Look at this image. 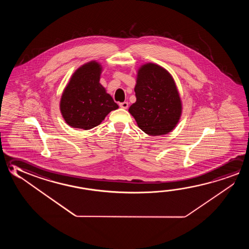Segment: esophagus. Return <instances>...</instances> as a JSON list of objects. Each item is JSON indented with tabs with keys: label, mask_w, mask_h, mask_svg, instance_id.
Wrapping results in <instances>:
<instances>
[{
	"label": "esophagus",
	"mask_w": 249,
	"mask_h": 249,
	"mask_svg": "<svg viewBox=\"0 0 249 249\" xmlns=\"http://www.w3.org/2000/svg\"><path fill=\"white\" fill-rule=\"evenodd\" d=\"M119 105H120V107H121L122 108H123V109H126V108L128 107V103L126 102H122V103H120Z\"/></svg>",
	"instance_id": "obj_1"
}]
</instances>
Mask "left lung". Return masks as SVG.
Returning a JSON list of instances; mask_svg holds the SVG:
<instances>
[{
    "instance_id": "left-lung-1",
    "label": "left lung",
    "mask_w": 249,
    "mask_h": 249,
    "mask_svg": "<svg viewBox=\"0 0 249 249\" xmlns=\"http://www.w3.org/2000/svg\"><path fill=\"white\" fill-rule=\"evenodd\" d=\"M136 102L128 112L139 127L151 136L174 130L182 114V102L174 78L163 67L147 62L139 68L135 87Z\"/></svg>"
}]
</instances>
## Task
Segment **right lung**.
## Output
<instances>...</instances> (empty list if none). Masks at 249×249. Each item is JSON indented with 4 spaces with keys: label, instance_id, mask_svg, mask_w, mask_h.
<instances>
[{
    "label": "right lung",
    "instance_id": "obj_1",
    "mask_svg": "<svg viewBox=\"0 0 249 249\" xmlns=\"http://www.w3.org/2000/svg\"><path fill=\"white\" fill-rule=\"evenodd\" d=\"M102 66L91 61L73 72L61 94L60 111L73 128L89 130L98 126L119 106L100 83Z\"/></svg>",
    "mask_w": 249,
    "mask_h": 249
}]
</instances>
